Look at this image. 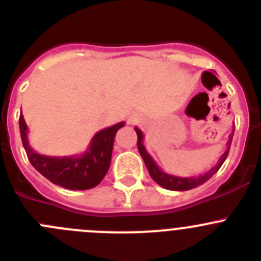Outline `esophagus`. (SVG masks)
<instances>
[{
	"instance_id": "esophagus-1",
	"label": "esophagus",
	"mask_w": 261,
	"mask_h": 261,
	"mask_svg": "<svg viewBox=\"0 0 261 261\" xmlns=\"http://www.w3.org/2000/svg\"><path fill=\"white\" fill-rule=\"evenodd\" d=\"M131 121V123H134V122H135V120H130Z\"/></svg>"
}]
</instances>
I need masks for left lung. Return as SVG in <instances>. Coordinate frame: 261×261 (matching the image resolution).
I'll list each match as a JSON object with an SVG mask.
<instances>
[{
  "instance_id": "obj_1",
  "label": "left lung",
  "mask_w": 261,
  "mask_h": 261,
  "mask_svg": "<svg viewBox=\"0 0 261 261\" xmlns=\"http://www.w3.org/2000/svg\"><path fill=\"white\" fill-rule=\"evenodd\" d=\"M235 130V127H233ZM136 134H138V149L139 152H140L141 158L144 159V163H145L147 170L150 173V177L154 179V181H156L160 187L165 189H169V191H189L192 188H197L201 184L206 183L210 178L217 172L218 169L221 168V165L223 164V162L227 158L228 151H230V146L231 143H232V138H233V131L228 136V141L226 143V150L222 155L218 159L217 164L213 165L211 169L208 172H206L204 174L197 175V177H178V175H173V174H168L165 173L164 170L160 169L159 165L155 163V160L152 159L151 155L146 151V147L144 145V134L143 131L140 130L139 127H135Z\"/></svg>"
}]
</instances>
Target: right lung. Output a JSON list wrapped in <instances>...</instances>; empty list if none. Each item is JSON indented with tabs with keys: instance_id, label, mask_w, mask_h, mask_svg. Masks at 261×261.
Segmentation results:
<instances>
[{
	"instance_id": "right-lung-1",
	"label": "right lung",
	"mask_w": 261,
	"mask_h": 261,
	"mask_svg": "<svg viewBox=\"0 0 261 261\" xmlns=\"http://www.w3.org/2000/svg\"><path fill=\"white\" fill-rule=\"evenodd\" d=\"M21 140L31 165L51 183L73 191L98 186L109 172L116 133L125 126L118 122L96 133L84 152L72 156H48L36 152L29 144L28 125L20 115Z\"/></svg>"
}]
</instances>
